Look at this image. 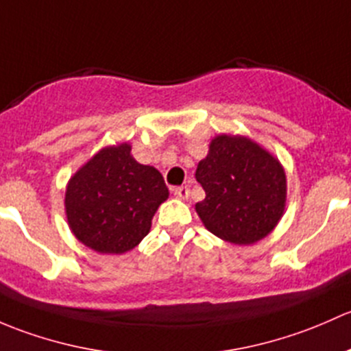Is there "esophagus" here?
Listing matches in <instances>:
<instances>
[{
    "label": "esophagus",
    "mask_w": 351,
    "mask_h": 351,
    "mask_svg": "<svg viewBox=\"0 0 351 351\" xmlns=\"http://www.w3.org/2000/svg\"><path fill=\"white\" fill-rule=\"evenodd\" d=\"M174 196L179 197V199H187V197H189V187L187 186L174 187Z\"/></svg>",
    "instance_id": "1"
}]
</instances>
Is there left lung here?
Instances as JSON below:
<instances>
[{
  "label": "left lung",
  "mask_w": 351,
  "mask_h": 351,
  "mask_svg": "<svg viewBox=\"0 0 351 351\" xmlns=\"http://www.w3.org/2000/svg\"><path fill=\"white\" fill-rule=\"evenodd\" d=\"M196 180L206 193L196 213L221 240L252 245L282 218L287 194L284 167L247 136H215L197 164Z\"/></svg>",
  "instance_id": "8db88e82"
}]
</instances>
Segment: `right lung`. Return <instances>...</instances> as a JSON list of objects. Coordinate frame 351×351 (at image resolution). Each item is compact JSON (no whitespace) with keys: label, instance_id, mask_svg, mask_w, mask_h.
I'll use <instances>...</instances> for the list:
<instances>
[{"label":"right lung","instance_id":"right-lung-1","mask_svg":"<svg viewBox=\"0 0 351 351\" xmlns=\"http://www.w3.org/2000/svg\"><path fill=\"white\" fill-rule=\"evenodd\" d=\"M167 197L160 172L138 164L128 143L106 147L69 180V228L95 252L125 254L149 234L152 218Z\"/></svg>","mask_w":351,"mask_h":351}]
</instances>
